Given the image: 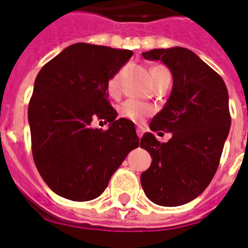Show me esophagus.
Returning <instances> with one entry per match:
<instances>
[{
  "label": "esophagus",
  "mask_w": 248,
  "mask_h": 248,
  "mask_svg": "<svg viewBox=\"0 0 248 248\" xmlns=\"http://www.w3.org/2000/svg\"><path fill=\"white\" fill-rule=\"evenodd\" d=\"M143 133H144V129H143V127H140V126H138V127H137V134H138L139 138H142Z\"/></svg>",
  "instance_id": "obj_1"
}]
</instances>
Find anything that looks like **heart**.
<instances>
[{
  "instance_id": "obj_1",
  "label": "heart",
  "mask_w": 248,
  "mask_h": 248,
  "mask_svg": "<svg viewBox=\"0 0 248 248\" xmlns=\"http://www.w3.org/2000/svg\"><path fill=\"white\" fill-rule=\"evenodd\" d=\"M168 69L161 65H157V67H154L151 69V78L154 81V78H156L157 75L161 72H167ZM121 73L122 71H118L115 73L113 78L109 80V84H108V91H109L110 94H117L119 91V81H121ZM119 114L124 118H127L133 122H140L143 118H146L150 114H152V106L144 104V102H140V101L137 100H126L124 102H122L118 108Z\"/></svg>"
}]
</instances>
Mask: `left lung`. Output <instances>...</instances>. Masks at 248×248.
<instances>
[{
	"label": "left lung",
	"instance_id": "1",
	"mask_svg": "<svg viewBox=\"0 0 248 248\" xmlns=\"http://www.w3.org/2000/svg\"><path fill=\"white\" fill-rule=\"evenodd\" d=\"M161 60L173 76L166 106L152 118V131L172 133L167 143L151 133L140 139L152 163L140 176L144 193L161 206H179L202 193L216 175L232 124L225 81L190 49L157 48L143 52Z\"/></svg>",
	"mask_w": 248,
	"mask_h": 248
}]
</instances>
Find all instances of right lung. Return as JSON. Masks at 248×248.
<instances>
[{
	"label": "right lung",
	"instance_id": "obj_1",
	"mask_svg": "<svg viewBox=\"0 0 248 248\" xmlns=\"http://www.w3.org/2000/svg\"><path fill=\"white\" fill-rule=\"evenodd\" d=\"M133 55L88 43L63 49L40 69L29 102L31 150L42 179L72 201L98 197L131 150L135 126L110 105L108 84ZM105 119L108 130L93 129Z\"/></svg>",
	"mask_w": 248,
	"mask_h": 248
}]
</instances>
